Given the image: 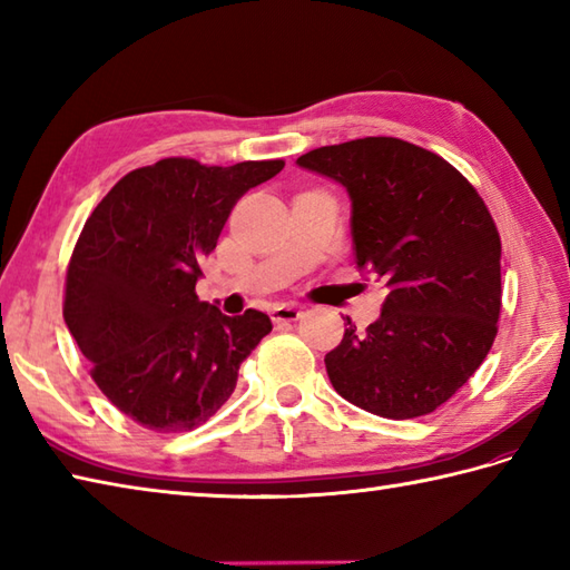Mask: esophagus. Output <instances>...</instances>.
<instances>
[{"label":"esophagus","instance_id":"34e87169","mask_svg":"<svg viewBox=\"0 0 570 570\" xmlns=\"http://www.w3.org/2000/svg\"><path fill=\"white\" fill-rule=\"evenodd\" d=\"M301 316H304V311H301V306H294V304L274 306V311H272L274 323H294V321H298Z\"/></svg>","mask_w":570,"mask_h":570}]
</instances>
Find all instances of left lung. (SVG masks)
<instances>
[{
    "instance_id": "8db88e82",
    "label": "left lung",
    "mask_w": 570,
    "mask_h": 570,
    "mask_svg": "<svg viewBox=\"0 0 570 570\" xmlns=\"http://www.w3.org/2000/svg\"><path fill=\"white\" fill-rule=\"evenodd\" d=\"M296 164L350 196L355 262L386 284L365 333L347 318L325 355L335 392L384 419L431 414L488 357L502 306V245L463 174L394 137L313 149Z\"/></svg>"
}]
</instances>
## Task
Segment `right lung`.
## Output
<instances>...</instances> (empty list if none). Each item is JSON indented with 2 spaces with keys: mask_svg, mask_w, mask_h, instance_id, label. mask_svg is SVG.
<instances>
[{
  "mask_svg": "<svg viewBox=\"0 0 570 570\" xmlns=\"http://www.w3.org/2000/svg\"><path fill=\"white\" fill-rule=\"evenodd\" d=\"M282 168L278 159H161L117 180L85 223L63 318L95 384L144 429L178 433L208 421L272 331L262 311L225 316L196 284L235 203Z\"/></svg>",
  "mask_w": 570,
  "mask_h": 570,
  "instance_id": "1",
  "label": "right lung"
}]
</instances>
